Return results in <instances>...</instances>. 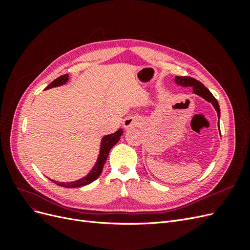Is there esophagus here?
Instances as JSON below:
<instances>
[{"label": "esophagus", "mask_w": 250, "mask_h": 250, "mask_svg": "<svg viewBox=\"0 0 250 250\" xmlns=\"http://www.w3.org/2000/svg\"><path fill=\"white\" fill-rule=\"evenodd\" d=\"M139 124H140V120L138 118H134V117H128L124 120V122H123L124 128H126V129H129V128L138 126Z\"/></svg>", "instance_id": "esophagus-1"}]
</instances>
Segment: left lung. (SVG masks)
<instances>
[{
	"label": "left lung",
	"instance_id": "left-lung-1",
	"mask_svg": "<svg viewBox=\"0 0 250 250\" xmlns=\"http://www.w3.org/2000/svg\"><path fill=\"white\" fill-rule=\"evenodd\" d=\"M174 82H175L177 85H180L183 87L191 86L193 88V94L197 95V96L203 98V99L206 101L211 103V105L214 106L215 110L217 111L218 118L220 119V107H219L218 101L215 99V97L213 96V94H211L209 90L206 86H204L200 81L196 80L194 78H191V77L176 76L175 78H174ZM218 127H219V130H220V125H219V122H218Z\"/></svg>",
	"mask_w": 250,
	"mask_h": 250
}]
</instances>
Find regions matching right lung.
Returning a JSON list of instances; mask_svg holds the SVG:
<instances>
[{
  "mask_svg": "<svg viewBox=\"0 0 250 250\" xmlns=\"http://www.w3.org/2000/svg\"><path fill=\"white\" fill-rule=\"evenodd\" d=\"M67 81H69V75L67 74L62 75V76H60L53 82H51L50 84L44 89H49V88L57 87V86H62ZM122 134H123V129L122 128H120V129L118 131H116L115 133L104 135L101 140V144H100L99 155H98V158L94 165V167L84 177L79 178L75 181H70V183H58V181L52 180L53 183H55L56 185H58L60 187H63V188H78V187H83V186H86V185H89L90 183H93L94 180H96L98 177L100 176V174L102 173V170H103V166L107 160V156L109 154L110 149L119 142L120 137Z\"/></svg>",
  "mask_w": 250,
  "mask_h": 250,
  "instance_id": "right-lung-1",
  "label": "right lung"
}]
</instances>
